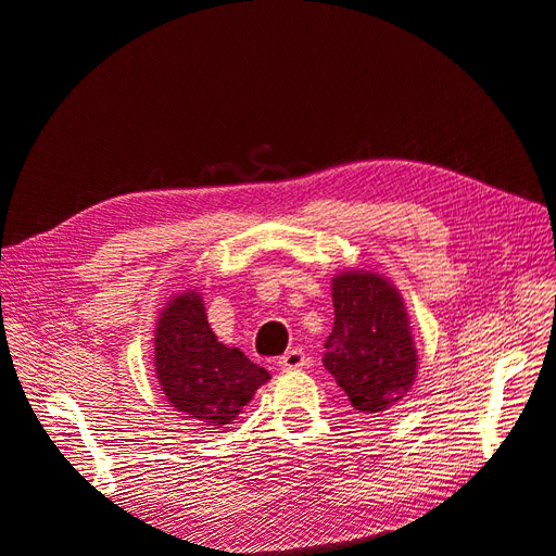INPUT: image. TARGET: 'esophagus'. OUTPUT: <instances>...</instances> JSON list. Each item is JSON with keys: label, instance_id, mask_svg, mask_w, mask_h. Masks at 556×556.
I'll list each match as a JSON object with an SVG mask.
<instances>
[{"label": "esophagus", "instance_id": "esophagus-1", "mask_svg": "<svg viewBox=\"0 0 556 556\" xmlns=\"http://www.w3.org/2000/svg\"><path fill=\"white\" fill-rule=\"evenodd\" d=\"M306 352L301 350V348H292V350H288L285 352L282 357H278V366L282 368V371H292V368H301V366H306Z\"/></svg>", "mask_w": 556, "mask_h": 556}]
</instances>
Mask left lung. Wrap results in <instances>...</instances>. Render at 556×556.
I'll return each instance as SVG.
<instances>
[{
    "mask_svg": "<svg viewBox=\"0 0 556 556\" xmlns=\"http://www.w3.org/2000/svg\"><path fill=\"white\" fill-rule=\"evenodd\" d=\"M333 329L325 366L359 413H380L410 390L417 352L399 292L378 274L331 280Z\"/></svg>",
    "mask_w": 556,
    "mask_h": 556,
    "instance_id": "obj_1",
    "label": "left lung"
}]
</instances>
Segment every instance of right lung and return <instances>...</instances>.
I'll list each match as a JSON object with an SVG mask.
<instances>
[{"label": "right lung", "instance_id": "right-lung-1", "mask_svg": "<svg viewBox=\"0 0 556 556\" xmlns=\"http://www.w3.org/2000/svg\"><path fill=\"white\" fill-rule=\"evenodd\" d=\"M155 366L162 392L188 419L220 429L241 413L260 384L262 366L215 339L197 292L172 299L155 329Z\"/></svg>", "mask_w": 556, "mask_h": 556}]
</instances>
